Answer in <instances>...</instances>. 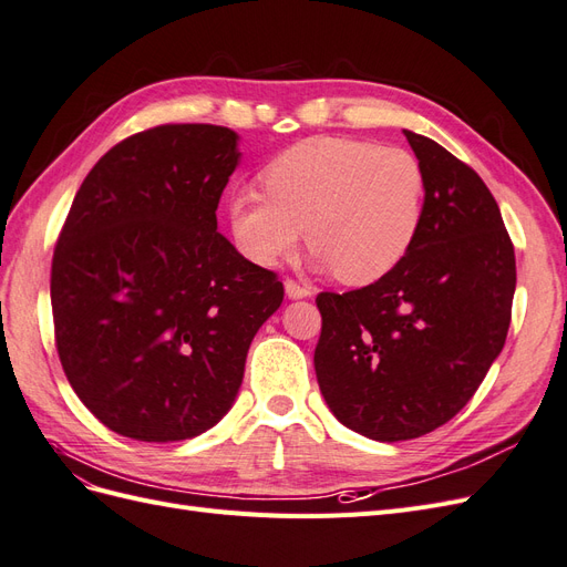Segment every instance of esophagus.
<instances>
[{"instance_id": "1", "label": "esophagus", "mask_w": 567, "mask_h": 567, "mask_svg": "<svg viewBox=\"0 0 567 567\" xmlns=\"http://www.w3.org/2000/svg\"><path fill=\"white\" fill-rule=\"evenodd\" d=\"M284 288H286V296H288L290 300H302V298H310V296H312L310 288L300 286V284L293 281V279H286V281H284Z\"/></svg>"}]
</instances>
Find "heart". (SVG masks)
Wrapping results in <instances>:
<instances>
[{"label": "heart", "mask_w": 567, "mask_h": 567, "mask_svg": "<svg viewBox=\"0 0 567 567\" xmlns=\"http://www.w3.org/2000/svg\"><path fill=\"white\" fill-rule=\"evenodd\" d=\"M265 188L229 198L241 252L257 265H277L296 252L305 229L315 267L354 286L398 267L425 215V169L414 153L348 136L290 146L267 165Z\"/></svg>", "instance_id": "1"}]
</instances>
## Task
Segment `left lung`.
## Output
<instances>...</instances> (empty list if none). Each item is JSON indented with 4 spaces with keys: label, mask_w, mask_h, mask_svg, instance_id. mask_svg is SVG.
Here are the masks:
<instances>
[{
    "label": "left lung",
    "mask_w": 567,
    "mask_h": 567,
    "mask_svg": "<svg viewBox=\"0 0 567 567\" xmlns=\"http://www.w3.org/2000/svg\"><path fill=\"white\" fill-rule=\"evenodd\" d=\"M425 169V215L404 260L375 284L321 293L315 350L333 416L379 442L454 419L499 357L516 293V252L475 169L404 130Z\"/></svg>",
    "instance_id": "left-lung-1"
}]
</instances>
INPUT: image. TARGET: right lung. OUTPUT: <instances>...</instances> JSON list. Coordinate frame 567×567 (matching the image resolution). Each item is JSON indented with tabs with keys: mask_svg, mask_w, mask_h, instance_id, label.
<instances>
[{
	"mask_svg": "<svg viewBox=\"0 0 567 567\" xmlns=\"http://www.w3.org/2000/svg\"><path fill=\"white\" fill-rule=\"evenodd\" d=\"M241 161L219 125H161L113 146L65 217L51 312L68 383L113 433L179 442L236 402L284 286L217 231Z\"/></svg>",
	"mask_w": 567,
	"mask_h": 567,
	"instance_id": "add662e5",
	"label": "right lung"
}]
</instances>
